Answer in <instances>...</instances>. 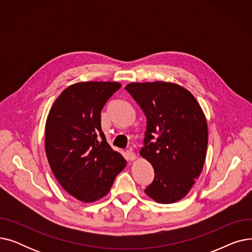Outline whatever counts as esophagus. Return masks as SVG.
<instances>
[{"mask_svg": "<svg viewBox=\"0 0 252 252\" xmlns=\"http://www.w3.org/2000/svg\"><path fill=\"white\" fill-rule=\"evenodd\" d=\"M126 160H128V161H133V160L136 159V154L133 151L127 150L126 152Z\"/></svg>", "mask_w": 252, "mask_h": 252, "instance_id": "obj_1", "label": "esophagus"}]
</instances>
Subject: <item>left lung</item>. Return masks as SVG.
<instances>
[{
  "mask_svg": "<svg viewBox=\"0 0 252 252\" xmlns=\"http://www.w3.org/2000/svg\"><path fill=\"white\" fill-rule=\"evenodd\" d=\"M147 119L140 154L154 168L145 189L152 199L174 203L188 194L203 168L208 131L204 113L183 87L165 82L126 87Z\"/></svg>",
  "mask_w": 252,
  "mask_h": 252,
  "instance_id": "1",
  "label": "left lung"
}]
</instances>
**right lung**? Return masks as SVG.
I'll return each mask as SVG.
<instances>
[{"instance_id": "right-lung-1", "label": "right lung", "mask_w": 252, "mask_h": 252, "mask_svg": "<svg viewBox=\"0 0 252 252\" xmlns=\"http://www.w3.org/2000/svg\"><path fill=\"white\" fill-rule=\"evenodd\" d=\"M121 87L111 82L74 84L61 93L47 118L45 147L53 174L83 202L104 197L126 165L101 127L104 105Z\"/></svg>"}]
</instances>
